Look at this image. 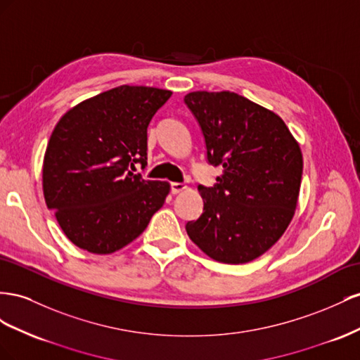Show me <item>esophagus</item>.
Instances as JSON below:
<instances>
[{
  "mask_svg": "<svg viewBox=\"0 0 360 360\" xmlns=\"http://www.w3.org/2000/svg\"><path fill=\"white\" fill-rule=\"evenodd\" d=\"M186 188H187V186H186V184H182V182H173L172 186H170L172 194H178V193L186 190Z\"/></svg>",
  "mask_w": 360,
  "mask_h": 360,
  "instance_id": "34e87169",
  "label": "esophagus"
}]
</instances>
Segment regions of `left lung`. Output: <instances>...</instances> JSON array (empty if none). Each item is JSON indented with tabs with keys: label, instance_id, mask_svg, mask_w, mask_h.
<instances>
[{
	"label": "left lung",
	"instance_id": "obj_1",
	"mask_svg": "<svg viewBox=\"0 0 360 360\" xmlns=\"http://www.w3.org/2000/svg\"><path fill=\"white\" fill-rule=\"evenodd\" d=\"M184 102L200 127L208 164L223 169L212 187H198L203 212L187 221L188 237L219 262L253 261L292 219L300 148L279 116L232 91H193Z\"/></svg>",
	"mask_w": 360,
	"mask_h": 360
}]
</instances>
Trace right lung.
I'll list each match as a JSON object with an SVG mask.
<instances>
[{"mask_svg": "<svg viewBox=\"0 0 360 360\" xmlns=\"http://www.w3.org/2000/svg\"><path fill=\"white\" fill-rule=\"evenodd\" d=\"M170 90L120 86L58 120L44 160V194L66 237L90 253L125 248L146 229L169 184L136 172L148 164V127Z\"/></svg>", "mask_w": 360, "mask_h": 360, "instance_id": "obj_1", "label": "right lung"}]
</instances>
